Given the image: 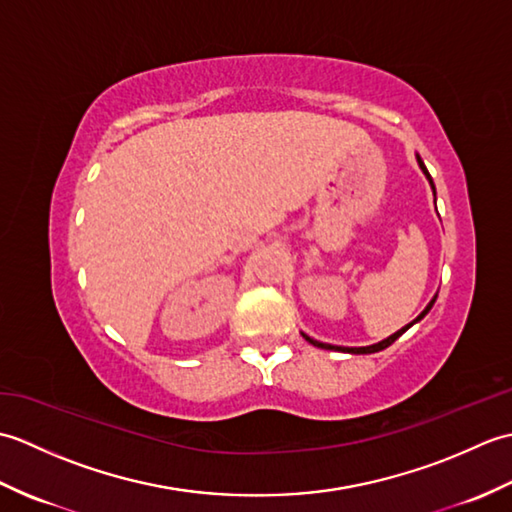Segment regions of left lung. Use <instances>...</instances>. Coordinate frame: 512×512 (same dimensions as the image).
Here are the masks:
<instances>
[{
    "instance_id": "1",
    "label": "left lung",
    "mask_w": 512,
    "mask_h": 512,
    "mask_svg": "<svg viewBox=\"0 0 512 512\" xmlns=\"http://www.w3.org/2000/svg\"><path fill=\"white\" fill-rule=\"evenodd\" d=\"M416 160H418V167L422 169V173H424V178L429 180V184H431V189H433V195H436V187H433V180H431V176H429V171H427V167H424V162H422V158L416 154ZM436 299H438V295L433 297L429 303H427V308H424L416 319H413L409 325H405V328H400L398 332H394L391 336H387V339H383V341H378V343H374V345H365V347H341V345H330V343H321V341H314V339H310L308 334H303L301 332V336L303 339H306L310 345H314V347H321V350H336V352H347V354H374V352H380V350H385V347H389L391 343H394L398 336H402L405 334L413 323H418L420 319H424V314H427L431 308H433V303H436Z\"/></svg>"
}]
</instances>
